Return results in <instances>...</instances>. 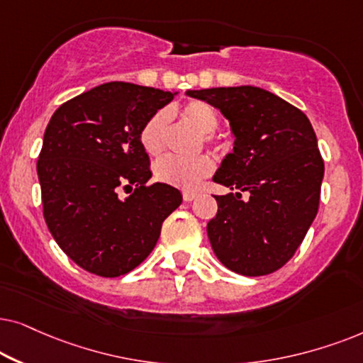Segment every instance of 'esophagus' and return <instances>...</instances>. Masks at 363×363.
Instances as JSON below:
<instances>
[{"label": "esophagus", "instance_id": "esophagus-1", "mask_svg": "<svg viewBox=\"0 0 363 363\" xmlns=\"http://www.w3.org/2000/svg\"><path fill=\"white\" fill-rule=\"evenodd\" d=\"M182 197H184L186 202H191V201H194L196 197H197V192H194V191H184V192H182Z\"/></svg>", "mask_w": 363, "mask_h": 363}]
</instances>
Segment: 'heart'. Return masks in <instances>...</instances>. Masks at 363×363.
<instances>
[{
	"instance_id": "obj_1",
	"label": "heart",
	"mask_w": 363,
	"mask_h": 363,
	"mask_svg": "<svg viewBox=\"0 0 363 363\" xmlns=\"http://www.w3.org/2000/svg\"><path fill=\"white\" fill-rule=\"evenodd\" d=\"M182 118L196 125L201 133L206 134L207 141H212V134L219 125V114L211 104L204 101H189L182 108ZM169 114L166 111H157L146 121L141 129L143 149L151 156H157L166 146ZM214 171V162L207 156L197 157H179L166 156L159 159L154 166V174L164 184L177 189L192 191L197 189L206 177Z\"/></svg>"
}]
</instances>
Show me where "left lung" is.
Here are the masks:
<instances>
[{
    "label": "left lung",
    "mask_w": 363,
    "mask_h": 363,
    "mask_svg": "<svg viewBox=\"0 0 363 363\" xmlns=\"http://www.w3.org/2000/svg\"><path fill=\"white\" fill-rule=\"evenodd\" d=\"M186 96L219 109L234 136L212 177L235 191L216 196L217 214L207 224L212 250L235 274H272L296 254L318 211L323 161L311 121L257 86ZM242 191L250 196L244 201Z\"/></svg>",
    "instance_id": "left-lung-1"
}]
</instances>
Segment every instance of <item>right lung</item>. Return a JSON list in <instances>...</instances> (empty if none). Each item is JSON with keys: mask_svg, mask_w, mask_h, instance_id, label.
<instances>
[{"mask_svg": "<svg viewBox=\"0 0 363 363\" xmlns=\"http://www.w3.org/2000/svg\"><path fill=\"white\" fill-rule=\"evenodd\" d=\"M172 99L169 91L113 81L61 104L48 123L38 159L43 214L62 252L91 274L131 272L181 206L176 187L147 186L141 144L143 125Z\"/></svg>", "mask_w": 363, "mask_h": 363, "instance_id": "1", "label": "right lung"}]
</instances>
